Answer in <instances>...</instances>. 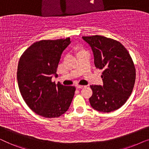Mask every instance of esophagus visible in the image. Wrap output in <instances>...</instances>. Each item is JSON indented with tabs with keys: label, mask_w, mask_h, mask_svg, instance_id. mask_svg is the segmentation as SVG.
Here are the masks:
<instances>
[{
	"label": "esophagus",
	"mask_w": 149,
	"mask_h": 149,
	"mask_svg": "<svg viewBox=\"0 0 149 149\" xmlns=\"http://www.w3.org/2000/svg\"><path fill=\"white\" fill-rule=\"evenodd\" d=\"M85 87V85H77V89H81V88H83V87Z\"/></svg>",
	"instance_id": "34e87169"
}]
</instances>
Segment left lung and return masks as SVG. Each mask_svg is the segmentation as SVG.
<instances>
[{
	"label": "left lung",
	"mask_w": 149,
	"mask_h": 149,
	"mask_svg": "<svg viewBox=\"0 0 149 149\" xmlns=\"http://www.w3.org/2000/svg\"><path fill=\"white\" fill-rule=\"evenodd\" d=\"M82 38L92 49L95 67L103 70V86L90 85L91 107L103 113L116 111L126 102L133 90L136 80L133 60L117 40L100 35Z\"/></svg>",
	"instance_id": "obj_1"
}]
</instances>
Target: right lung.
<instances>
[{"label":"right lung","instance_id":"right-lung-1","mask_svg":"<svg viewBox=\"0 0 149 149\" xmlns=\"http://www.w3.org/2000/svg\"><path fill=\"white\" fill-rule=\"evenodd\" d=\"M70 38L42 40L30 45L20 57L17 78L19 91L32 111L46 118L59 117L68 111L76 88L52 81Z\"/></svg>","mask_w":149,"mask_h":149}]
</instances>
